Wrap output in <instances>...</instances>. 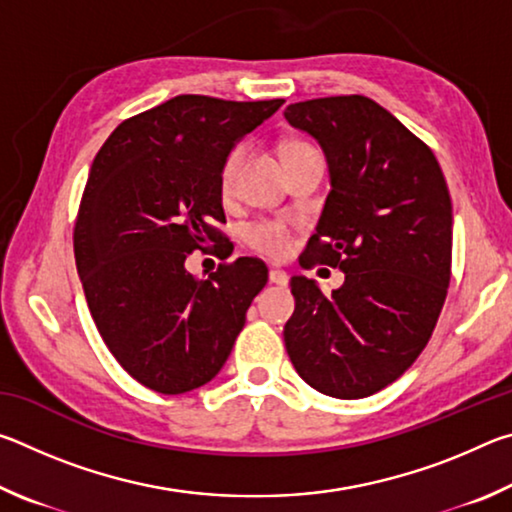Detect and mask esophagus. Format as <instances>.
<instances>
[{"instance_id": "1", "label": "esophagus", "mask_w": 512, "mask_h": 512, "mask_svg": "<svg viewBox=\"0 0 512 512\" xmlns=\"http://www.w3.org/2000/svg\"><path fill=\"white\" fill-rule=\"evenodd\" d=\"M268 282L277 284V287H287L289 275L284 273V271H280V268H271V271H268Z\"/></svg>"}]
</instances>
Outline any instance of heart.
Returning a JSON list of instances; mask_svg holds the SVG:
<instances>
[{
    "instance_id": "1",
    "label": "heart",
    "mask_w": 512,
    "mask_h": 512,
    "mask_svg": "<svg viewBox=\"0 0 512 512\" xmlns=\"http://www.w3.org/2000/svg\"><path fill=\"white\" fill-rule=\"evenodd\" d=\"M305 146L307 144L302 142H291L287 144L284 153L293 149H305ZM244 155V144L235 146V149L225 155L219 171V192L223 198H230L232 192H235L237 173L241 162H244ZM244 244L259 255H266L271 259H284L293 253V246H296V228H293V223L284 219H259L248 223L244 228Z\"/></svg>"
}]
</instances>
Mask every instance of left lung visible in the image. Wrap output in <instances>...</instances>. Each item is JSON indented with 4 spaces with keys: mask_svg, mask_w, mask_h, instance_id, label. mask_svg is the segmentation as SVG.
<instances>
[{
    "mask_svg": "<svg viewBox=\"0 0 512 512\" xmlns=\"http://www.w3.org/2000/svg\"><path fill=\"white\" fill-rule=\"evenodd\" d=\"M284 117L320 142L332 178L300 266L345 273L329 298L291 277L284 345L311 388L359 400L402 377L431 339L452 277V198L433 151L377 101L311 99Z\"/></svg>",
    "mask_w": 512,
    "mask_h": 512,
    "instance_id": "left-lung-1",
    "label": "left lung"
}]
</instances>
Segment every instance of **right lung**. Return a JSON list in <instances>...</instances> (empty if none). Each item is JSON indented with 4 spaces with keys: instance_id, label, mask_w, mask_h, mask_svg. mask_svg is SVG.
<instances>
[{
    "instance_id": "add662e5",
    "label": "right lung",
    "mask_w": 512,
    "mask_h": 512,
    "mask_svg": "<svg viewBox=\"0 0 512 512\" xmlns=\"http://www.w3.org/2000/svg\"><path fill=\"white\" fill-rule=\"evenodd\" d=\"M282 103L180 94L121 121L92 162L74 225L76 268L103 343L155 393L214 379L268 280L257 257L219 264L205 280L185 259L230 244L219 230L221 164Z\"/></svg>"
}]
</instances>
